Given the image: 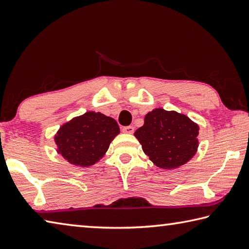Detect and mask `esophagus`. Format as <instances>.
Wrapping results in <instances>:
<instances>
[{
	"instance_id": "obj_1",
	"label": "esophagus",
	"mask_w": 249,
	"mask_h": 249,
	"mask_svg": "<svg viewBox=\"0 0 249 249\" xmlns=\"http://www.w3.org/2000/svg\"><path fill=\"white\" fill-rule=\"evenodd\" d=\"M122 132L124 133H128V134H131L134 132V128L132 125H127V127H124L122 128Z\"/></svg>"
}]
</instances>
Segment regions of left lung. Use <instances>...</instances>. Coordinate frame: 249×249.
Returning a JSON list of instances; mask_svg holds the SVG:
<instances>
[{"instance_id":"1","label":"left lung","mask_w":249,"mask_h":249,"mask_svg":"<svg viewBox=\"0 0 249 249\" xmlns=\"http://www.w3.org/2000/svg\"><path fill=\"white\" fill-rule=\"evenodd\" d=\"M199 125L186 115L155 108L144 117V124L134 132L142 150L154 165L178 168L197 153Z\"/></svg>"}]
</instances>
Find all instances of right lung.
<instances>
[{"label": "right lung", "mask_w": 249, "mask_h": 249, "mask_svg": "<svg viewBox=\"0 0 249 249\" xmlns=\"http://www.w3.org/2000/svg\"><path fill=\"white\" fill-rule=\"evenodd\" d=\"M119 132V125L111 117L87 111L61 125L54 136L56 152L70 164L91 166L106 154Z\"/></svg>", "instance_id": "right-lung-1"}]
</instances>
